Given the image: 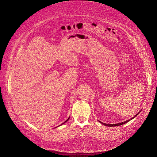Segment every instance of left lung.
I'll return each instance as SVG.
<instances>
[{"instance_id":"1","label":"left lung","mask_w":157,"mask_h":157,"mask_svg":"<svg viewBox=\"0 0 157 157\" xmlns=\"http://www.w3.org/2000/svg\"><path fill=\"white\" fill-rule=\"evenodd\" d=\"M141 111V110H140ZM140 112H139V113L134 116V117H133L132 118H131V119H128V120H127V121H124V122H121V123H118V124H105V123H103V122H100L99 121V122H101V124H102L103 125H105V126H108V127H115V126H119V125H122V124H125V123H127V122H128V121H130V120H132V119H133V118H135L140 113Z\"/></svg>"}]
</instances>
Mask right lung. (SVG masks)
Returning a JSON list of instances; mask_svg holds the SVG:
<instances>
[{
  "instance_id": "1",
  "label": "right lung",
  "mask_w": 157,
  "mask_h": 157,
  "mask_svg": "<svg viewBox=\"0 0 157 157\" xmlns=\"http://www.w3.org/2000/svg\"><path fill=\"white\" fill-rule=\"evenodd\" d=\"M70 117H69V118H68V119H67V120H66V121H64V122H63V124H61V125H63V124H64V123H66V122H67V121H68V120H69V119H70Z\"/></svg>"
}]
</instances>
